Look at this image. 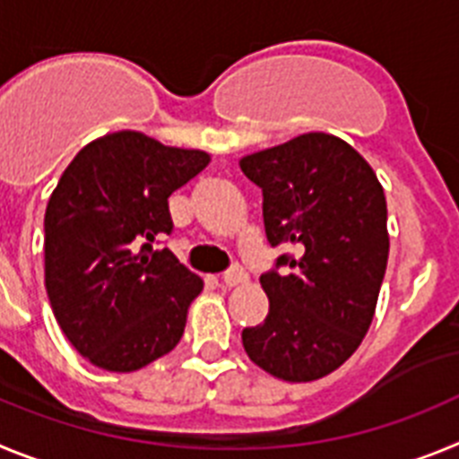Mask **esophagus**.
<instances>
[{
    "label": "esophagus",
    "instance_id": "obj_1",
    "mask_svg": "<svg viewBox=\"0 0 459 459\" xmlns=\"http://www.w3.org/2000/svg\"><path fill=\"white\" fill-rule=\"evenodd\" d=\"M246 280H248V275L243 273V269H230L227 271V273H222V282H225L227 287H237V285H241V282H246Z\"/></svg>",
    "mask_w": 459,
    "mask_h": 459
}]
</instances>
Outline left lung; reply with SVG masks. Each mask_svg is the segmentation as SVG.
Listing matches in <instances>:
<instances>
[{
  "label": "left lung",
  "mask_w": 459,
  "mask_h": 459,
  "mask_svg": "<svg viewBox=\"0 0 459 459\" xmlns=\"http://www.w3.org/2000/svg\"><path fill=\"white\" fill-rule=\"evenodd\" d=\"M238 165L264 195L269 243L294 248L259 278L269 315L243 328V350L278 379H322L359 350L375 317L388 262L384 188L366 158L328 133H306ZM280 265L290 273L280 276Z\"/></svg>",
  "instance_id": "obj_1"
}]
</instances>
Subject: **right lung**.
<instances>
[{"mask_svg":"<svg viewBox=\"0 0 459 459\" xmlns=\"http://www.w3.org/2000/svg\"><path fill=\"white\" fill-rule=\"evenodd\" d=\"M200 149L137 131L89 142L46 209V290L68 342L93 366L135 372L179 344L202 291L168 248V197L209 165Z\"/></svg>","mask_w":459,"mask_h":459,"instance_id":"add662e5","label":"right lung"}]
</instances>
